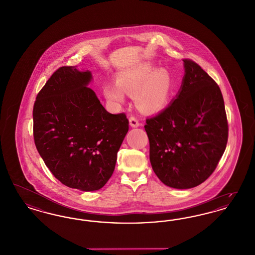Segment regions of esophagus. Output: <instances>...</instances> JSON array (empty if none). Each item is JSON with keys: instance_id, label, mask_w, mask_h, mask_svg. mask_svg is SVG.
I'll return each instance as SVG.
<instances>
[{"instance_id": "obj_1", "label": "esophagus", "mask_w": 255, "mask_h": 255, "mask_svg": "<svg viewBox=\"0 0 255 255\" xmlns=\"http://www.w3.org/2000/svg\"><path fill=\"white\" fill-rule=\"evenodd\" d=\"M129 123H130V126L132 128H136V127L140 126V123H138V121L134 117H131L129 119Z\"/></svg>"}]
</instances>
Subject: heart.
<instances>
[{"label":"heart","mask_w":255,"mask_h":255,"mask_svg":"<svg viewBox=\"0 0 255 255\" xmlns=\"http://www.w3.org/2000/svg\"><path fill=\"white\" fill-rule=\"evenodd\" d=\"M172 81L165 69H156L151 62H141L119 74L117 82L103 88L105 99L115 106L125 101V93L135 95L136 105L147 112L162 109L170 100Z\"/></svg>","instance_id":"obj_1"}]
</instances>
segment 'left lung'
I'll return each instance as SVG.
<instances>
[{"mask_svg":"<svg viewBox=\"0 0 255 255\" xmlns=\"http://www.w3.org/2000/svg\"><path fill=\"white\" fill-rule=\"evenodd\" d=\"M183 64L175 98L144 126L153 172L166 186L180 190L198 186L214 173L228 141L219 86L194 61Z\"/></svg>","mask_w":255,"mask_h":255,"instance_id":"8db88e82","label":"left lung"}]
</instances>
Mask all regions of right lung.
<instances>
[{
	"label": "right lung",
	"instance_id": "add662e5",
	"mask_svg": "<svg viewBox=\"0 0 255 255\" xmlns=\"http://www.w3.org/2000/svg\"><path fill=\"white\" fill-rule=\"evenodd\" d=\"M89 70L59 68L37 96L33 108L35 145L61 183L82 192L102 189L115 170L129 130L125 114L105 110L88 87Z\"/></svg>",
	"mask_w": 255,
	"mask_h": 255
}]
</instances>
